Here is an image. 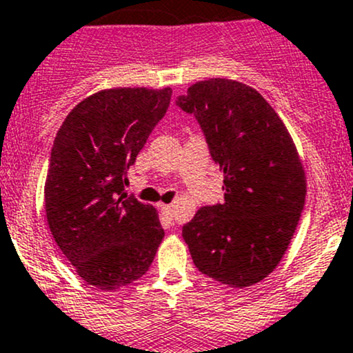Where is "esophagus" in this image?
Listing matches in <instances>:
<instances>
[{
    "mask_svg": "<svg viewBox=\"0 0 353 353\" xmlns=\"http://www.w3.org/2000/svg\"><path fill=\"white\" fill-rule=\"evenodd\" d=\"M161 210H162V214H164L167 220H169V221L172 220V206H170V205H162Z\"/></svg>",
    "mask_w": 353,
    "mask_h": 353,
    "instance_id": "obj_1",
    "label": "esophagus"
}]
</instances>
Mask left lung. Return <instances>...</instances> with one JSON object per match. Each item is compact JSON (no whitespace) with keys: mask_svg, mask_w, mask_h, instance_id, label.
Here are the masks:
<instances>
[{"mask_svg":"<svg viewBox=\"0 0 353 353\" xmlns=\"http://www.w3.org/2000/svg\"><path fill=\"white\" fill-rule=\"evenodd\" d=\"M176 105L194 114L225 177V201L183 226L192 262L230 288L261 283L288 250L304 206L294 142L261 92L239 81H199Z\"/></svg>","mask_w":353,"mask_h":353,"instance_id":"obj_1","label":"left lung"}]
</instances>
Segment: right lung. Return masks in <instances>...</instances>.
<instances>
[{
  "label": "right lung",
  "mask_w": 353,
  "mask_h": 353,
  "mask_svg": "<svg viewBox=\"0 0 353 353\" xmlns=\"http://www.w3.org/2000/svg\"><path fill=\"white\" fill-rule=\"evenodd\" d=\"M170 96V88L103 89L76 105L55 135L47 223L77 276L103 291L140 279L164 239L155 208L125 184Z\"/></svg>",
  "instance_id": "obj_1"
}]
</instances>
